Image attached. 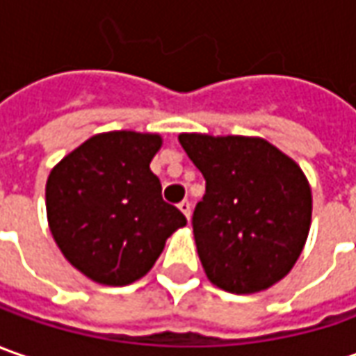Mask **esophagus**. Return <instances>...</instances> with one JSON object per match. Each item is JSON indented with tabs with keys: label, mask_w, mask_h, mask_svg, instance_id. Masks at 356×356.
<instances>
[{
	"label": "esophagus",
	"mask_w": 356,
	"mask_h": 356,
	"mask_svg": "<svg viewBox=\"0 0 356 356\" xmlns=\"http://www.w3.org/2000/svg\"><path fill=\"white\" fill-rule=\"evenodd\" d=\"M179 211L183 213V215L191 218V202L189 201H181L179 202Z\"/></svg>",
	"instance_id": "esophagus-1"
}]
</instances>
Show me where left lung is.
I'll list each match as a JSON object with an SVG mask.
<instances>
[{
  "instance_id": "8db88e82",
  "label": "left lung",
  "mask_w": 356,
  "mask_h": 356,
  "mask_svg": "<svg viewBox=\"0 0 356 356\" xmlns=\"http://www.w3.org/2000/svg\"><path fill=\"white\" fill-rule=\"evenodd\" d=\"M207 181L193 213L204 274L230 293L272 288L298 262L312 225V187L301 167L262 138L181 134Z\"/></svg>"
}]
</instances>
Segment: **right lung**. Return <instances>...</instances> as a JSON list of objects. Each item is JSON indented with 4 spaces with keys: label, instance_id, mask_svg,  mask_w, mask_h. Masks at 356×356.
Here are the masks:
<instances>
[{
    "label": "right lung",
    "instance_id": "1",
    "mask_svg": "<svg viewBox=\"0 0 356 356\" xmlns=\"http://www.w3.org/2000/svg\"><path fill=\"white\" fill-rule=\"evenodd\" d=\"M159 134L106 131L80 143L56 163L44 187L47 220L63 256L102 286L143 277L165 240L187 225L161 197L149 163Z\"/></svg>",
    "mask_w": 356,
    "mask_h": 356
}]
</instances>
